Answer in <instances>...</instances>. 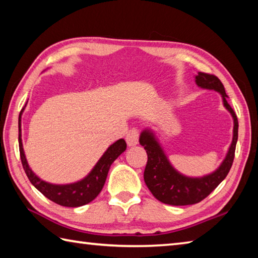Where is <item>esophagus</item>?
Wrapping results in <instances>:
<instances>
[{"label": "esophagus", "instance_id": "obj_1", "mask_svg": "<svg viewBox=\"0 0 258 258\" xmlns=\"http://www.w3.org/2000/svg\"><path fill=\"white\" fill-rule=\"evenodd\" d=\"M138 138H139V133L137 129H132L129 130L128 134L125 136V141L128 146H135L138 144Z\"/></svg>", "mask_w": 258, "mask_h": 258}]
</instances>
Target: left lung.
Listing matches in <instances>:
<instances>
[{"mask_svg": "<svg viewBox=\"0 0 258 258\" xmlns=\"http://www.w3.org/2000/svg\"><path fill=\"white\" fill-rule=\"evenodd\" d=\"M195 79L196 84L201 88L213 89L222 96L223 105L233 117L232 143L225 159L214 172L201 178H190L179 173L171 165L154 133L150 129L144 130L139 137V143L147 153V164L144 171V180L153 196L164 204L184 206L202 202L223 181L233 163L238 141V119L227 101L228 95L225 94L224 86L218 77L205 72H198Z\"/></svg>", "mask_w": 258, "mask_h": 258, "instance_id": "8db88e82", "label": "left lung"}]
</instances>
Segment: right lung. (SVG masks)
Returning <instances> with one entry per match:
<instances>
[{
  "label": "right lung",
  "mask_w": 258,
  "mask_h": 258,
  "mask_svg": "<svg viewBox=\"0 0 258 258\" xmlns=\"http://www.w3.org/2000/svg\"><path fill=\"white\" fill-rule=\"evenodd\" d=\"M24 108L20 112L19 122H18V124H19V151L21 163L29 181L45 197L61 206L79 207L94 201L103 189L111 164L125 151L126 144L124 139H119L114 144H112L102 155L101 159L98 160L96 165L94 166V169L90 171L87 177H85L80 181L69 184L48 183L39 179L31 171L28 162L26 160L21 141V114L24 112Z\"/></svg>",
  "instance_id": "right-lung-1"
}]
</instances>
